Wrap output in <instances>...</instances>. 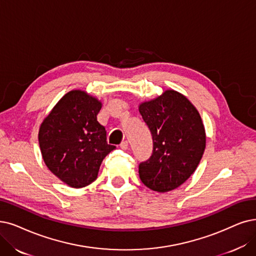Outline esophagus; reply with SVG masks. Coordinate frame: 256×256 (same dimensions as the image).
<instances>
[{"label": "esophagus", "instance_id": "34e87169", "mask_svg": "<svg viewBox=\"0 0 256 256\" xmlns=\"http://www.w3.org/2000/svg\"><path fill=\"white\" fill-rule=\"evenodd\" d=\"M120 148L122 149V150L128 149V142L127 140H122L120 144Z\"/></svg>", "mask_w": 256, "mask_h": 256}]
</instances>
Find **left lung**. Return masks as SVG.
<instances>
[{
    "label": "left lung",
    "mask_w": 256,
    "mask_h": 256,
    "mask_svg": "<svg viewBox=\"0 0 256 256\" xmlns=\"http://www.w3.org/2000/svg\"><path fill=\"white\" fill-rule=\"evenodd\" d=\"M153 142L152 154L138 166L144 185L168 192L196 171L206 148V132L196 108L182 94L166 90L138 106Z\"/></svg>",
    "instance_id": "obj_1"
}]
</instances>
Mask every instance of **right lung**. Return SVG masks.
<instances>
[{
    "mask_svg": "<svg viewBox=\"0 0 256 256\" xmlns=\"http://www.w3.org/2000/svg\"><path fill=\"white\" fill-rule=\"evenodd\" d=\"M100 108L94 96L71 90L40 124L38 144L46 166L72 188L96 180L102 162L116 149L107 144L105 127L96 120Z\"/></svg>",
    "mask_w": 256,
    "mask_h": 256,
    "instance_id": "right-lung-1",
    "label": "right lung"
}]
</instances>
